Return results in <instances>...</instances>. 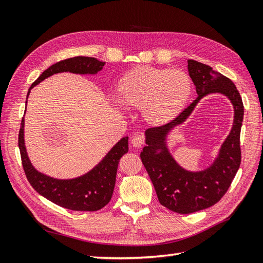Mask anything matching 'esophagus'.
Returning <instances> with one entry per match:
<instances>
[{"label": "esophagus", "mask_w": 263, "mask_h": 263, "mask_svg": "<svg viewBox=\"0 0 263 263\" xmlns=\"http://www.w3.org/2000/svg\"><path fill=\"white\" fill-rule=\"evenodd\" d=\"M131 143L134 147H141L144 144V139L141 136H133L131 139Z\"/></svg>", "instance_id": "34e87169"}]
</instances>
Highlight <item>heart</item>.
Wrapping results in <instances>:
<instances>
[{
    "label": "heart",
    "instance_id": "b5f03b06",
    "mask_svg": "<svg viewBox=\"0 0 263 263\" xmlns=\"http://www.w3.org/2000/svg\"><path fill=\"white\" fill-rule=\"evenodd\" d=\"M192 91V80L185 71L141 65L120 78L116 100L124 109H141L147 124L162 126L183 111Z\"/></svg>",
    "mask_w": 263,
    "mask_h": 263
}]
</instances>
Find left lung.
Masks as SVG:
<instances>
[{"mask_svg": "<svg viewBox=\"0 0 263 263\" xmlns=\"http://www.w3.org/2000/svg\"><path fill=\"white\" fill-rule=\"evenodd\" d=\"M187 70L196 85L198 98L170 123L147 129L146 145L140 154L160 203L173 212L182 214L212 206L231 185L241 163L240 132L245 113L240 93L230 79L194 60H187ZM212 92L223 93L233 103V129L210 167L198 173L187 172L171 156L166 145V137L171 129L190 116L202 97Z\"/></svg>", "mask_w": 263, "mask_h": 263, "instance_id": "8db88e82", "label": "left lung"}]
</instances>
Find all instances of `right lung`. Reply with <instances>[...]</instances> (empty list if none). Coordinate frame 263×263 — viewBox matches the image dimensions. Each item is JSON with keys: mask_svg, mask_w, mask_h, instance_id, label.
<instances>
[{"mask_svg": "<svg viewBox=\"0 0 263 263\" xmlns=\"http://www.w3.org/2000/svg\"><path fill=\"white\" fill-rule=\"evenodd\" d=\"M105 62L96 58L76 57L63 60L46 69L36 81L33 82L28 97L36 84L53 74L70 72L74 74H97L103 69ZM28 102V100H26ZM129 138L124 137L107 152L99 164L91 171L74 179H54L39 172L32 165L24 144V118L18 132V147L22 165L30 184L37 193L60 206L74 211H98L109 203L114 185L120 159L129 151Z\"/></svg>", "mask_w": 263, "mask_h": 263, "instance_id": "add662e5", "label": "right lung"}]
</instances>
